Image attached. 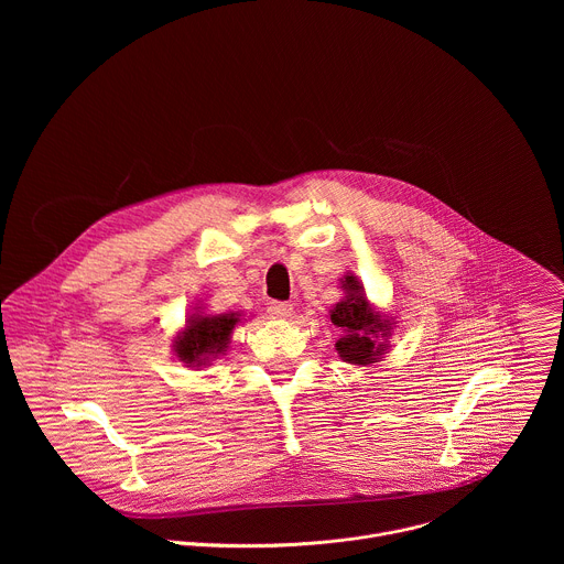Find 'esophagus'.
<instances>
[{
	"label": "esophagus",
	"mask_w": 564,
	"mask_h": 564,
	"mask_svg": "<svg viewBox=\"0 0 564 564\" xmlns=\"http://www.w3.org/2000/svg\"><path fill=\"white\" fill-rule=\"evenodd\" d=\"M268 312L272 316H276V318H285V316L292 314V303H288V301H270L268 303Z\"/></svg>",
	"instance_id": "1"
}]
</instances>
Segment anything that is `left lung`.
Returning <instances> with one entry per match:
<instances>
[{
    "label": "left lung",
    "mask_w": 564,
    "mask_h": 564,
    "mask_svg": "<svg viewBox=\"0 0 564 564\" xmlns=\"http://www.w3.org/2000/svg\"><path fill=\"white\" fill-rule=\"evenodd\" d=\"M346 290L348 296L337 303L330 314L333 324L346 333L337 341L339 357L357 366L375 364L388 348L379 341V335L388 337L390 324L368 307V301L361 294V285L355 276H346Z\"/></svg>",
    "instance_id": "left-lung-1"
}]
</instances>
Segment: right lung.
Masks as SVG:
<instances>
[{"instance_id":"right-lung-1","label":"right lung","mask_w":564,"mask_h":564,"mask_svg":"<svg viewBox=\"0 0 564 564\" xmlns=\"http://www.w3.org/2000/svg\"><path fill=\"white\" fill-rule=\"evenodd\" d=\"M238 314H218V316H192L185 333L176 339L174 350L181 361L189 366H203L212 357L225 352L229 344V335L238 324Z\"/></svg>"}]
</instances>
